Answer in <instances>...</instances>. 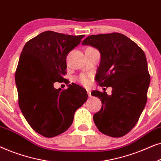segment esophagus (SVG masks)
<instances>
[{
  "mask_svg": "<svg viewBox=\"0 0 161 161\" xmlns=\"http://www.w3.org/2000/svg\"><path fill=\"white\" fill-rule=\"evenodd\" d=\"M86 91H87V94H88V95H89V97H92V94H91V90H90V89H87Z\"/></svg>",
  "mask_w": 161,
  "mask_h": 161,
  "instance_id": "esophagus-1",
  "label": "esophagus"
}]
</instances>
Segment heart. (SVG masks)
Listing matches in <instances>:
<instances>
[{
  "mask_svg": "<svg viewBox=\"0 0 161 161\" xmlns=\"http://www.w3.org/2000/svg\"><path fill=\"white\" fill-rule=\"evenodd\" d=\"M80 81L83 83V84L87 85L89 82V77L86 76V75H81L80 77Z\"/></svg>",
  "mask_w": 161,
  "mask_h": 161,
  "instance_id": "obj_1",
  "label": "heart"
}]
</instances>
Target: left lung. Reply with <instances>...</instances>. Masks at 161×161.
<instances>
[{
	"label": "left lung",
	"instance_id": "8db88e82",
	"mask_svg": "<svg viewBox=\"0 0 161 161\" xmlns=\"http://www.w3.org/2000/svg\"><path fill=\"white\" fill-rule=\"evenodd\" d=\"M100 53L95 80L101 86H111L112 94L95 90L102 108L93 119L99 130L111 137H122L138 121L147 100L150 76L142 48L119 33L91 35L82 42Z\"/></svg>",
	"mask_w": 161,
	"mask_h": 161
}]
</instances>
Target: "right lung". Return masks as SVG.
I'll return each instance as SVG.
<instances>
[{"mask_svg":"<svg viewBox=\"0 0 161 161\" xmlns=\"http://www.w3.org/2000/svg\"><path fill=\"white\" fill-rule=\"evenodd\" d=\"M83 37L47 31L28 41L22 50L15 73L19 106L30 126L45 137L67 130L77 109L87 100L86 90L75 83L63 91L53 86L64 80L67 54Z\"/></svg>","mask_w":161,"mask_h":161,"instance_id":"1","label":"right lung"}]
</instances>
